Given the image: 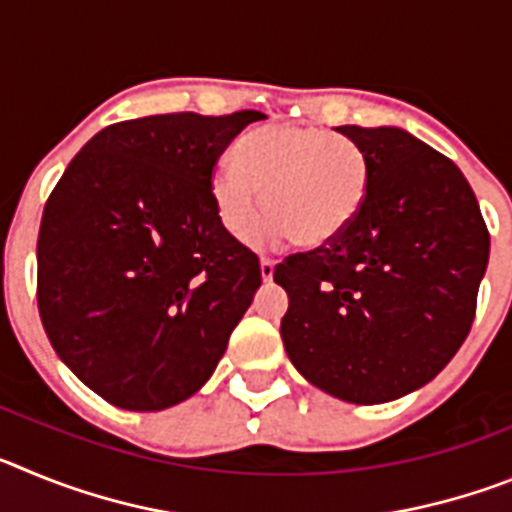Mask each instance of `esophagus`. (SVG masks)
I'll return each instance as SVG.
<instances>
[{
    "label": "esophagus",
    "mask_w": 512,
    "mask_h": 512,
    "mask_svg": "<svg viewBox=\"0 0 512 512\" xmlns=\"http://www.w3.org/2000/svg\"><path fill=\"white\" fill-rule=\"evenodd\" d=\"M261 279H264V282H271V279H274V261L271 259H261Z\"/></svg>",
    "instance_id": "obj_1"
}]
</instances>
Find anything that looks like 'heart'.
I'll use <instances>...</instances> for the list:
<instances>
[{
    "instance_id": "b5f03b06",
    "label": "heart",
    "mask_w": 512,
    "mask_h": 512,
    "mask_svg": "<svg viewBox=\"0 0 512 512\" xmlns=\"http://www.w3.org/2000/svg\"><path fill=\"white\" fill-rule=\"evenodd\" d=\"M369 182V161L348 138L323 128L264 125L238 140L235 161L220 158L212 166L210 202L235 241L246 238L266 204L270 215L252 227L253 246H277L295 235L300 246L318 248L354 225Z\"/></svg>"
}]
</instances>
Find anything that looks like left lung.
<instances>
[{
  "label": "left lung",
  "instance_id": "1",
  "mask_svg": "<svg viewBox=\"0 0 512 512\" xmlns=\"http://www.w3.org/2000/svg\"><path fill=\"white\" fill-rule=\"evenodd\" d=\"M336 130L364 151L369 194L336 241L274 269L289 297L282 341L310 384L379 405L431 382L469 336L490 233L459 166L423 140Z\"/></svg>",
  "mask_w": 512,
  "mask_h": 512
}]
</instances>
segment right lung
I'll list each match as a JSON object with an SVG mask.
<instances>
[{
	"label": "right lung",
	"instance_id": "right-lung-1",
	"mask_svg": "<svg viewBox=\"0 0 512 512\" xmlns=\"http://www.w3.org/2000/svg\"><path fill=\"white\" fill-rule=\"evenodd\" d=\"M256 110L151 115L99 130L63 171L38 235V310L51 346L99 397L153 413L212 377L261 287L230 238L210 171Z\"/></svg>",
	"mask_w": 512,
	"mask_h": 512
}]
</instances>
